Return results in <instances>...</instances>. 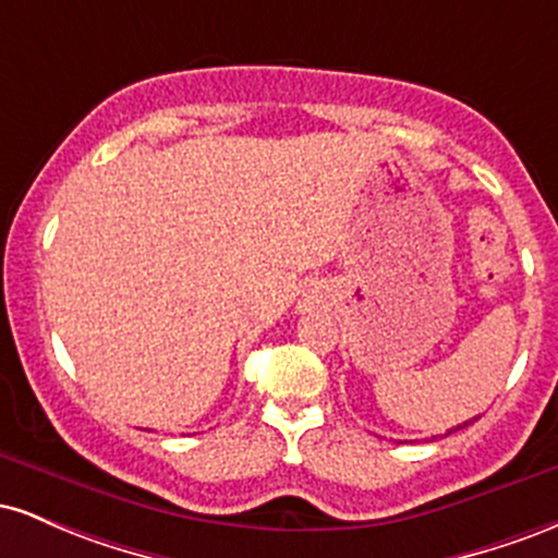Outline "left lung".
Instances as JSON below:
<instances>
[{
    "label": "left lung",
    "instance_id": "1",
    "mask_svg": "<svg viewBox=\"0 0 558 558\" xmlns=\"http://www.w3.org/2000/svg\"><path fill=\"white\" fill-rule=\"evenodd\" d=\"M477 417H472V420H466V422H462V425H457V427H451V430H446V433H440V435H433V440L435 438H446V435H451V433H457V430H462V427H466V425H472V422H475Z\"/></svg>",
    "mask_w": 558,
    "mask_h": 558
}]
</instances>
